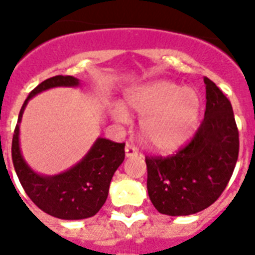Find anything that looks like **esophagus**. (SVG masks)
<instances>
[{
	"instance_id": "34e87169",
	"label": "esophagus",
	"mask_w": 255,
	"mask_h": 255,
	"mask_svg": "<svg viewBox=\"0 0 255 255\" xmlns=\"http://www.w3.org/2000/svg\"><path fill=\"white\" fill-rule=\"evenodd\" d=\"M124 151H126V157H135V156H137V149L132 144H126Z\"/></svg>"
}]
</instances>
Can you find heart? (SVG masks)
<instances>
[{
  "mask_svg": "<svg viewBox=\"0 0 255 255\" xmlns=\"http://www.w3.org/2000/svg\"><path fill=\"white\" fill-rule=\"evenodd\" d=\"M127 107L140 116L143 140L156 152L177 151L193 135L200 115V98L193 88L168 81L149 82L126 94ZM112 116L126 123L128 112L115 106Z\"/></svg>",
  "mask_w": 255,
  "mask_h": 255,
  "instance_id": "b5f03b06",
  "label": "heart"
}]
</instances>
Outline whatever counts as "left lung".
I'll use <instances>...</instances> for the list:
<instances>
[{"mask_svg":"<svg viewBox=\"0 0 255 255\" xmlns=\"http://www.w3.org/2000/svg\"><path fill=\"white\" fill-rule=\"evenodd\" d=\"M206 108L189 144L173 156L147 157V189L157 212L189 216L206 209L228 185L238 159L240 139L229 99L204 78Z\"/></svg>","mask_w":255,"mask_h":255,"instance_id":"8db88e82","label":"left lung"}]
</instances>
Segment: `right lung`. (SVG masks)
<instances>
[{
    "label": "right lung",
    "mask_w": 255,
    "mask_h": 255,
    "mask_svg": "<svg viewBox=\"0 0 255 255\" xmlns=\"http://www.w3.org/2000/svg\"><path fill=\"white\" fill-rule=\"evenodd\" d=\"M79 85V79L70 75H57L38 85L19 111L11 143L14 169L26 194L39 209L61 220H83L95 216L107 200L112 176L126 156L124 143L98 137L79 163L59 174H39L25 161L19 147V123L29 100L49 88Z\"/></svg>",
    "instance_id": "obj_1"
}]
</instances>
